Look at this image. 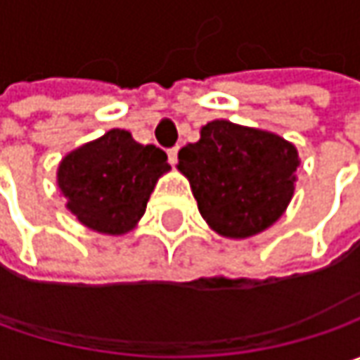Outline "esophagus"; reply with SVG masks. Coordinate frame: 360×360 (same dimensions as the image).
<instances>
[{"instance_id":"34e87169","label":"esophagus","mask_w":360,"mask_h":360,"mask_svg":"<svg viewBox=\"0 0 360 360\" xmlns=\"http://www.w3.org/2000/svg\"><path fill=\"white\" fill-rule=\"evenodd\" d=\"M178 150H180V148H178V146H174V148H170V150H168V162H170V164H176V162H178Z\"/></svg>"}]
</instances>
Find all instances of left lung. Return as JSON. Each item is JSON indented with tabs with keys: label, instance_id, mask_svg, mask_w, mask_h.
<instances>
[{
	"label": "left lung",
	"instance_id": "left-lung-1",
	"mask_svg": "<svg viewBox=\"0 0 360 360\" xmlns=\"http://www.w3.org/2000/svg\"><path fill=\"white\" fill-rule=\"evenodd\" d=\"M297 146L269 130L214 120L200 140L178 152L206 224L224 238H250L270 229L295 196Z\"/></svg>",
	"mask_w": 360,
	"mask_h": 360
}]
</instances>
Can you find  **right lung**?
<instances>
[{"label": "right lung", "instance_id": "right-lung-1", "mask_svg": "<svg viewBox=\"0 0 360 360\" xmlns=\"http://www.w3.org/2000/svg\"><path fill=\"white\" fill-rule=\"evenodd\" d=\"M168 170L164 150L138 144L130 131L114 128L65 154L56 180L79 224L122 236L138 226L156 182Z\"/></svg>", "mask_w": 360, "mask_h": 360}]
</instances>
